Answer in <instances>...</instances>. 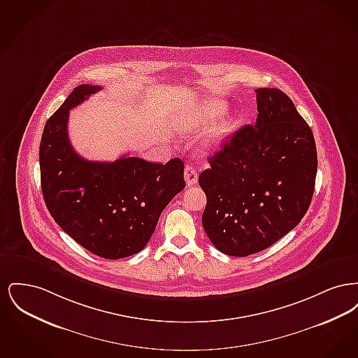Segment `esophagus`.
I'll use <instances>...</instances> for the list:
<instances>
[{"label":"esophagus","instance_id":"esophagus-1","mask_svg":"<svg viewBox=\"0 0 358 358\" xmlns=\"http://www.w3.org/2000/svg\"><path fill=\"white\" fill-rule=\"evenodd\" d=\"M197 180H199L197 169L192 165H187L185 168V181H187V187H192V185L197 184Z\"/></svg>","mask_w":358,"mask_h":358}]
</instances>
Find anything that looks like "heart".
I'll return each instance as SVG.
<instances>
[{
    "label": "heart",
    "instance_id": "heart-1",
    "mask_svg": "<svg viewBox=\"0 0 358 358\" xmlns=\"http://www.w3.org/2000/svg\"><path fill=\"white\" fill-rule=\"evenodd\" d=\"M225 113H227V104L222 101H208L201 107H199L187 120H185L181 129L184 131H196L206 124L212 123L213 120L220 118ZM234 129H235V120L231 118L220 120L208 131L206 139L203 142V148L217 149L234 131Z\"/></svg>",
    "mask_w": 358,
    "mask_h": 358
}]
</instances>
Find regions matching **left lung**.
<instances>
[{
    "label": "left lung",
    "instance_id": "8db88e82",
    "mask_svg": "<svg viewBox=\"0 0 358 358\" xmlns=\"http://www.w3.org/2000/svg\"><path fill=\"white\" fill-rule=\"evenodd\" d=\"M255 92V124L228 136L199 177L208 238L240 257L268 248L299 224L318 166L313 131L289 96L278 88Z\"/></svg>",
    "mask_w": 358,
    "mask_h": 358
}]
</instances>
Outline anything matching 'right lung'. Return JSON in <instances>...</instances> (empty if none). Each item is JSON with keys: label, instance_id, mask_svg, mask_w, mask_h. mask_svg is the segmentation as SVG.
Listing matches in <instances>:
<instances>
[{"label": "right lung", "instance_id": "1", "mask_svg": "<svg viewBox=\"0 0 358 358\" xmlns=\"http://www.w3.org/2000/svg\"><path fill=\"white\" fill-rule=\"evenodd\" d=\"M80 85L47 120L40 142V176L45 205L57 225L87 251L104 259L136 255L152 238L158 219L185 187L184 162L165 165L138 157L87 161L67 133L69 110L99 91Z\"/></svg>", "mask_w": 358, "mask_h": 358}]
</instances>
